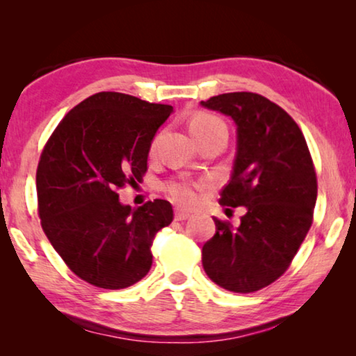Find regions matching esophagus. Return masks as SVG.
Segmentation results:
<instances>
[{
    "label": "esophagus",
    "mask_w": 356,
    "mask_h": 356,
    "mask_svg": "<svg viewBox=\"0 0 356 356\" xmlns=\"http://www.w3.org/2000/svg\"><path fill=\"white\" fill-rule=\"evenodd\" d=\"M190 218V213L184 212V210H176V215H174V220L176 221H185Z\"/></svg>",
    "instance_id": "esophagus-1"
}]
</instances>
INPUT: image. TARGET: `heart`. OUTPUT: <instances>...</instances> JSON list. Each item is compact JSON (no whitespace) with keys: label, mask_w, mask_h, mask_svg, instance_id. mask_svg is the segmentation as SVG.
Listing matches in <instances>:
<instances>
[{"label":"heart","mask_w":356,"mask_h":356,"mask_svg":"<svg viewBox=\"0 0 356 356\" xmlns=\"http://www.w3.org/2000/svg\"><path fill=\"white\" fill-rule=\"evenodd\" d=\"M188 127H190V131L193 134V136L200 141L204 136L213 134V131L220 130V129H225V122H222L218 116H215V114H212V113L200 111V113L193 114V118L188 122ZM159 141H160V136H155L152 143H150V154L156 152ZM209 186H210V184L207 182V180L174 179V180H170V182L165 185V191L168 193V196H170L174 202L179 204V206L193 207L195 204H197V201H200V193L206 191Z\"/></svg>","instance_id":"1"}]
</instances>
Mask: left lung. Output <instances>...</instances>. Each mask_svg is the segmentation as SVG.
<instances>
[{
    "mask_svg": "<svg viewBox=\"0 0 356 356\" xmlns=\"http://www.w3.org/2000/svg\"><path fill=\"white\" fill-rule=\"evenodd\" d=\"M201 105L237 125L234 171L220 204L246 207L237 227L213 218L216 232L202 246V267L226 291H261L284 275L309 231L316 168L297 122L264 95L227 92Z\"/></svg>",
    "mask_w": 356,
    "mask_h": 356,
    "instance_id": "left-lung-1",
    "label": "left lung"
}]
</instances>
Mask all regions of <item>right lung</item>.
Wrapping results in <instances>:
<instances>
[{
	"label": "right lung",
	"instance_id": "1",
	"mask_svg": "<svg viewBox=\"0 0 356 356\" xmlns=\"http://www.w3.org/2000/svg\"><path fill=\"white\" fill-rule=\"evenodd\" d=\"M172 111L122 92H97L65 114L35 172L42 229L78 278L125 289L147 275L152 243L174 218L165 200L131 209L118 190L147 171L155 131Z\"/></svg>",
	"mask_w": 356,
	"mask_h": 356
}]
</instances>
